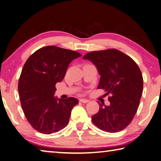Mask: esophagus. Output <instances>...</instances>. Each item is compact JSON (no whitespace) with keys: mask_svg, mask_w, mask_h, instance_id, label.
I'll list each match as a JSON object with an SVG mask.
<instances>
[{"mask_svg":"<svg viewBox=\"0 0 161 161\" xmlns=\"http://www.w3.org/2000/svg\"><path fill=\"white\" fill-rule=\"evenodd\" d=\"M80 102H82V103H88L89 102V100L88 99H80Z\"/></svg>","mask_w":161,"mask_h":161,"instance_id":"1","label":"esophagus"}]
</instances>
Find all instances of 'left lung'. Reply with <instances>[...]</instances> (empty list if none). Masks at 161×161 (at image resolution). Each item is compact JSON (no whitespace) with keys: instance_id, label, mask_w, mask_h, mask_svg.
I'll return each instance as SVG.
<instances>
[{"instance_id":"obj_1","label":"left lung","mask_w":161,"mask_h":161,"mask_svg":"<svg viewBox=\"0 0 161 161\" xmlns=\"http://www.w3.org/2000/svg\"><path fill=\"white\" fill-rule=\"evenodd\" d=\"M83 59L97 67L101 75L98 89L107 92L110 105L99 103V110L92 116L95 126L106 132L122 130L137 112L143 92L142 73L133 59L116 49L93 51Z\"/></svg>"}]
</instances>
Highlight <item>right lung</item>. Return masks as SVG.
I'll list each match as a JSON object with an SVG mask.
<instances>
[{
  "label": "right lung",
  "mask_w": 161,
  "mask_h": 161,
  "mask_svg": "<svg viewBox=\"0 0 161 161\" xmlns=\"http://www.w3.org/2000/svg\"><path fill=\"white\" fill-rule=\"evenodd\" d=\"M76 51L46 46L27 59L18 81L21 107L27 120L38 132L51 134L67 126L78 99L54 97L55 84L64 78L69 64L81 57Z\"/></svg>",
  "instance_id": "obj_1"
}]
</instances>
